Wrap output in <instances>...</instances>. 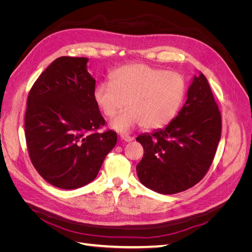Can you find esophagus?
Masks as SVG:
<instances>
[{"mask_svg": "<svg viewBox=\"0 0 252 252\" xmlns=\"http://www.w3.org/2000/svg\"><path fill=\"white\" fill-rule=\"evenodd\" d=\"M120 138H121V140H123V141H125V142H131V141L133 140L132 136L128 135V134H121Z\"/></svg>", "mask_w": 252, "mask_h": 252, "instance_id": "34e87169", "label": "esophagus"}]
</instances>
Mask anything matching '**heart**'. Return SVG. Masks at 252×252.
<instances>
[{"mask_svg": "<svg viewBox=\"0 0 252 252\" xmlns=\"http://www.w3.org/2000/svg\"><path fill=\"white\" fill-rule=\"evenodd\" d=\"M186 82L177 71H166L146 64H129L114 69L109 83H100L94 91L97 108L118 131L142 125L158 129L177 117L186 95Z\"/></svg>", "mask_w": 252, "mask_h": 252, "instance_id": "obj_1", "label": "heart"}]
</instances>
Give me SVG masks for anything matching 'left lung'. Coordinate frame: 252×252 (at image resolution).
I'll list each match as a JSON object with an SVG mask.
<instances>
[{"label": "left lung", "mask_w": 252, "mask_h": 252, "mask_svg": "<svg viewBox=\"0 0 252 252\" xmlns=\"http://www.w3.org/2000/svg\"><path fill=\"white\" fill-rule=\"evenodd\" d=\"M222 131V118L207 79L194 77L187 100L165 129L136 138L144 156L136 166L143 185L163 194L193 187L207 173Z\"/></svg>", "instance_id": "left-lung-1"}]
</instances>
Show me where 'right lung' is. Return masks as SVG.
Returning a JSON list of instances; mask_svg holds the SVG:
<instances>
[{
  "mask_svg": "<svg viewBox=\"0 0 252 252\" xmlns=\"http://www.w3.org/2000/svg\"><path fill=\"white\" fill-rule=\"evenodd\" d=\"M87 62L86 58H58L40 74L27 98L30 161L45 181L62 189L94 180L117 144L114 131H97L106 122L94 102L95 80Z\"/></svg>",
  "mask_w": 252,
  "mask_h": 252,
  "instance_id": "add662e5",
  "label": "right lung"
}]
</instances>
